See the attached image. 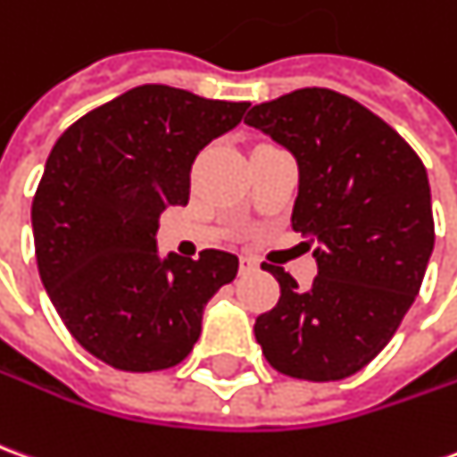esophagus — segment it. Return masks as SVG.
I'll use <instances>...</instances> for the list:
<instances>
[{
  "mask_svg": "<svg viewBox=\"0 0 457 457\" xmlns=\"http://www.w3.org/2000/svg\"><path fill=\"white\" fill-rule=\"evenodd\" d=\"M260 264H257V260H252V257H239V272L247 274V272H254Z\"/></svg>",
  "mask_w": 457,
  "mask_h": 457,
  "instance_id": "obj_1",
  "label": "esophagus"
}]
</instances>
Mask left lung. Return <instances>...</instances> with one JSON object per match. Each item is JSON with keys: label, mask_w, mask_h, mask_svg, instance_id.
I'll return each mask as SVG.
<instances>
[{"label": "left lung", "mask_w": 457, "mask_h": 457, "mask_svg": "<svg viewBox=\"0 0 457 457\" xmlns=\"http://www.w3.org/2000/svg\"><path fill=\"white\" fill-rule=\"evenodd\" d=\"M295 155L292 228L319 274L302 289L282 267L279 302L254 321L274 369L304 381L361 371L395 334L433 252L428 173L388 123L349 96L299 88L245 118Z\"/></svg>", "instance_id": "8db88e82"}]
</instances>
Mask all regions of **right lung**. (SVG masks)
Returning <instances> with one entry per match:
<instances>
[{
    "instance_id": "add662e5",
    "label": "right lung",
    "mask_w": 457,
    "mask_h": 457,
    "mask_svg": "<svg viewBox=\"0 0 457 457\" xmlns=\"http://www.w3.org/2000/svg\"><path fill=\"white\" fill-rule=\"evenodd\" d=\"M250 104L148 84L98 106L51 148L31 205L41 282L71 337L120 371H161L193 351L205 304L239 260L158 254L161 212L187 205L190 168Z\"/></svg>"
}]
</instances>
